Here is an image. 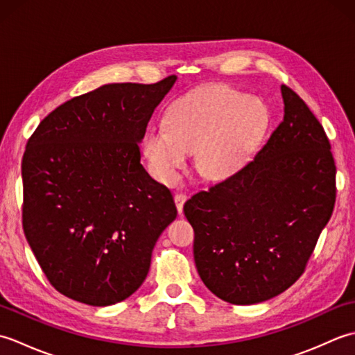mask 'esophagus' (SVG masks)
<instances>
[{
    "label": "esophagus",
    "mask_w": 355,
    "mask_h": 355,
    "mask_svg": "<svg viewBox=\"0 0 355 355\" xmlns=\"http://www.w3.org/2000/svg\"><path fill=\"white\" fill-rule=\"evenodd\" d=\"M173 201H175V206H177V210L178 214L182 215L183 214V207H184V202L187 201V197L184 193H177L175 197H173Z\"/></svg>",
    "instance_id": "34e87169"
}]
</instances>
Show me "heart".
Here are the masks:
<instances>
[{"label":"heart","instance_id":"b5f03b06","mask_svg":"<svg viewBox=\"0 0 355 355\" xmlns=\"http://www.w3.org/2000/svg\"><path fill=\"white\" fill-rule=\"evenodd\" d=\"M268 125V112L254 97L225 85L187 93L171 105L166 126H150L141 149L162 183H173L195 153L201 177L223 180L250 158Z\"/></svg>","mask_w":355,"mask_h":355}]
</instances>
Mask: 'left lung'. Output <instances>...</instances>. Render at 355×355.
<instances>
[{"instance_id":"8db88e82","label":"left lung","mask_w":355,"mask_h":355,"mask_svg":"<svg viewBox=\"0 0 355 355\" xmlns=\"http://www.w3.org/2000/svg\"><path fill=\"white\" fill-rule=\"evenodd\" d=\"M284 120L252 162L186 201L201 281L233 305L268 300L305 271L336 202V163L323 126L281 87Z\"/></svg>"}]
</instances>
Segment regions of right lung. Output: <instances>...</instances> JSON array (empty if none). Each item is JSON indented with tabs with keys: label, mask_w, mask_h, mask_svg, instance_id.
Listing matches in <instances>:
<instances>
[{
	"label": "right lung",
	"mask_w": 355,
	"mask_h": 355,
	"mask_svg": "<svg viewBox=\"0 0 355 355\" xmlns=\"http://www.w3.org/2000/svg\"><path fill=\"white\" fill-rule=\"evenodd\" d=\"M108 84L37 125L22 157V227L50 284L108 306L145 281L158 236L175 220L168 187L140 163L139 143L175 84Z\"/></svg>",
	"instance_id": "obj_1"
}]
</instances>
